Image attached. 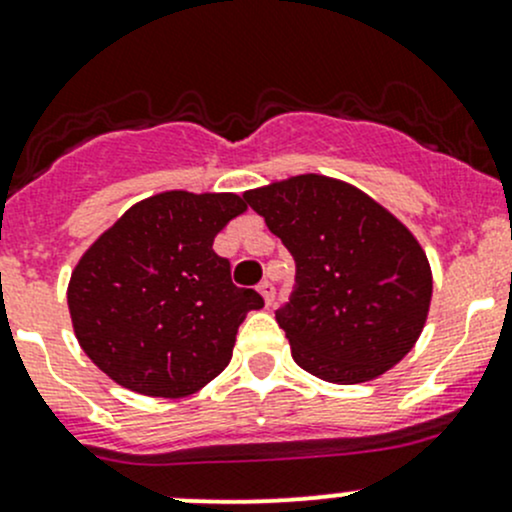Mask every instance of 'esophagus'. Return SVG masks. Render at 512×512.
<instances>
[{"label": "esophagus", "mask_w": 512, "mask_h": 512, "mask_svg": "<svg viewBox=\"0 0 512 512\" xmlns=\"http://www.w3.org/2000/svg\"><path fill=\"white\" fill-rule=\"evenodd\" d=\"M260 294H262V299H265V304L267 307H272V304H275V287H272V282H260Z\"/></svg>", "instance_id": "1"}]
</instances>
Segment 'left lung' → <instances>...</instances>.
I'll use <instances>...</instances> for the list:
<instances>
[{"instance_id": "obj_1", "label": "left lung", "mask_w": 512, "mask_h": 512, "mask_svg": "<svg viewBox=\"0 0 512 512\" xmlns=\"http://www.w3.org/2000/svg\"><path fill=\"white\" fill-rule=\"evenodd\" d=\"M297 265L277 312L292 359L329 384H364L414 349L431 307L421 242L394 213L339 178L302 173L242 193Z\"/></svg>"}]
</instances>
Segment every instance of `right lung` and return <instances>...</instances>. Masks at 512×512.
<instances>
[{"instance_id": "right-lung-1", "label": "right lung", "mask_w": 512, "mask_h": 512, "mask_svg": "<svg viewBox=\"0 0 512 512\" xmlns=\"http://www.w3.org/2000/svg\"><path fill=\"white\" fill-rule=\"evenodd\" d=\"M247 210L235 193L165 190L131 205L71 272L66 302L86 356L123 389L180 399L230 364L255 289L230 280L213 240Z\"/></svg>"}]
</instances>
